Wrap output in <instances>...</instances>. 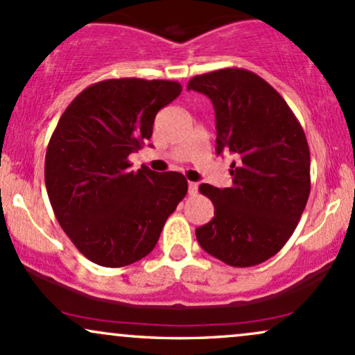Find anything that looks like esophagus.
<instances>
[{
    "label": "esophagus",
    "instance_id": "34e87169",
    "mask_svg": "<svg viewBox=\"0 0 355 355\" xmlns=\"http://www.w3.org/2000/svg\"><path fill=\"white\" fill-rule=\"evenodd\" d=\"M198 191V185L195 182H189V193L195 195Z\"/></svg>",
    "mask_w": 355,
    "mask_h": 355
}]
</instances>
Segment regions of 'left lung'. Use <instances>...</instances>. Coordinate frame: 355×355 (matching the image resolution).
<instances>
[{
  "label": "left lung",
  "instance_id": "obj_1",
  "mask_svg": "<svg viewBox=\"0 0 355 355\" xmlns=\"http://www.w3.org/2000/svg\"><path fill=\"white\" fill-rule=\"evenodd\" d=\"M211 100L217 153L230 152L232 187H198L214 203V218L195 230L207 254L232 267L274 257L294 234L311 193L307 138L285 100L266 80L223 68L189 81Z\"/></svg>",
  "mask_w": 355,
  "mask_h": 355
}]
</instances>
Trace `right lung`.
Wrapping results in <instances>:
<instances>
[{"label": "right lung", "instance_id": "right-lung-1", "mask_svg": "<svg viewBox=\"0 0 355 355\" xmlns=\"http://www.w3.org/2000/svg\"><path fill=\"white\" fill-rule=\"evenodd\" d=\"M178 81L115 78L89 85L68 105L50 138L44 183L61 229L101 267L144 259L189 190L178 172H133L128 155L150 140Z\"/></svg>", "mask_w": 355, "mask_h": 355}]
</instances>
